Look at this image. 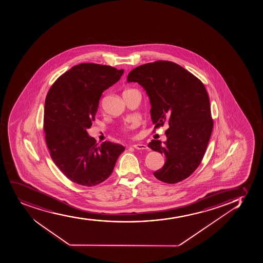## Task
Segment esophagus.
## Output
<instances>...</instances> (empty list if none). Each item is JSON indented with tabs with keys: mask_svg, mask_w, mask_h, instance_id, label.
<instances>
[{
	"mask_svg": "<svg viewBox=\"0 0 263 263\" xmlns=\"http://www.w3.org/2000/svg\"><path fill=\"white\" fill-rule=\"evenodd\" d=\"M133 147H135L136 149L138 150H146L148 148L147 145L143 144V143H137V144H134Z\"/></svg>",
	"mask_w": 263,
	"mask_h": 263,
	"instance_id": "obj_1",
	"label": "esophagus"
}]
</instances>
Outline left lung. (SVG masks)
Here are the masks:
<instances>
[{"instance_id":"1","label":"left lung","mask_w":263,"mask_h":263,"mask_svg":"<svg viewBox=\"0 0 263 263\" xmlns=\"http://www.w3.org/2000/svg\"><path fill=\"white\" fill-rule=\"evenodd\" d=\"M127 82H138L149 98L155 128L166 122L167 141L152 140L148 147L166 157L154 173L160 181L174 184L187 178L203 158L212 134L209 95L203 83L181 66L157 61L134 68Z\"/></svg>"}]
</instances>
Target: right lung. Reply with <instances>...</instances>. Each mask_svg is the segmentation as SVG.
<instances>
[{
  "instance_id": "1",
  "label": "right lung",
  "mask_w": 263,
  "mask_h": 263,
  "mask_svg": "<svg viewBox=\"0 0 263 263\" xmlns=\"http://www.w3.org/2000/svg\"><path fill=\"white\" fill-rule=\"evenodd\" d=\"M123 72L110 66L82 63L61 76L48 91L44 106L46 142L54 164L74 183L92 186L107 180L125 150L111 141L98 145L87 132L102 93Z\"/></svg>"
}]
</instances>
